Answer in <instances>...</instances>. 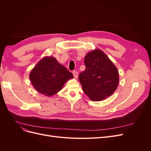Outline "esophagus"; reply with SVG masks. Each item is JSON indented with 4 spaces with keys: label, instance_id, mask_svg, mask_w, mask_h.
I'll list each match as a JSON object with an SVG mask.
<instances>
[{
    "label": "esophagus",
    "instance_id": "esophagus-1",
    "mask_svg": "<svg viewBox=\"0 0 151 151\" xmlns=\"http://www.w3.org/2000/svg\"><path fill=\"white\" fill-rule=\"evenodd\" d=\"M73 74H74V77L75 79H77V77H78V73H77V71H74L73 72Z\"/></svg>",
    "mask_w": 151,
    "mask_h": 151
}]
</instances>
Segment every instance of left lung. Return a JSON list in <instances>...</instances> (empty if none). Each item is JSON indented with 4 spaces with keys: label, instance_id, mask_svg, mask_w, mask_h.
Returning <instances> with one entry per match:
<instances>
[{
    "label": "left lung",
    "instance_id": "left-lung-1",
    "mask_svg": "<svg viewBox=\"0 0 151 151\" xmlns=\"http://www.w3.org/2000/svg\"><path fill=\"white\" fill-rule=\"evenodd\" d=\"M84 63L86 69L79 76L84 93L93 101L111 96L119 83V73L107 55L94 49L86 54Z\"/></svg>",
    "mask_w": 151,
    "mask_h": 151
}]
</instances>
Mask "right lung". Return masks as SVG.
<instances>
[{"mask_svg":"<svg viewBox=\"0 0 151 151\" xmlns=\"http://www.w3.org/2000/svg\"><path fill=\"white\" fill-rule=\"evenodd\" d=\"M29 76L34 88L47 96L57 93L66 82L74 78L72 73L52 56H45L41 59Z\"/></svg>","mask_w":151,"mask_h":151,"instance_id":"right-lung-1","label":"right lung"}]
</instances>
